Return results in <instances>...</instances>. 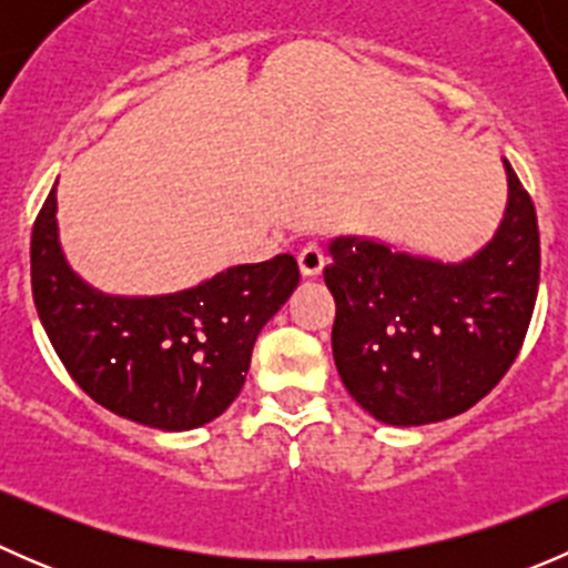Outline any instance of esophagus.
Masks as SVG:
<instances>
[{"label":"esophagus","mask_w":568,"mask_h":568,"mask_svg":"<svg viewBox=\"0 0 568 568\" xmlns=\"http://www.w3.org/2000/svg\"><path fill=\"white\" fill-rule=\"evenodd\" d=\"M296 261H300V272L302 277H318L321 268H324L326 257H324V250H321V244H307V247L300 250V255H296Z\"/></svg>","instance_id":"34e87169"}]
</instances>
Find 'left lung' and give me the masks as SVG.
Segmentation results:
<instances>
[{"label": "left lung", "mask_w": 568, "mask_h": 568, "mask_svg": "<svg viewBox=\"0 0 568 568\" xmlns=\"http://www.w3.org/2000/svg\"><path fill=\"white\" fill-rule=\"evenodd\" d=\"M491 242L443 263L363 236L329 242L332 357L352 398L390 426L448 420L478 404L523 348L538 294V222L511 164Z\"/></svg>", "instance_id": "obj_1"}]
</instances>
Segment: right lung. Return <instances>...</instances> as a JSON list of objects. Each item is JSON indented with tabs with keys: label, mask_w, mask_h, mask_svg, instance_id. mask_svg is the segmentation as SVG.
Returning a JSON list of instances; mask_svg holds the SVG:
<instances>
[{
	"label": "right lung",
	"mask_w": 568,
	"mask_h": 568,
	"mask_svg": "<svg viewBox=\"0 0 568 568\" xmlns=\"http://www.w3.org/2000/svg\"><path fill=\"white\" fill-rule=\"evenodd\" d=\"M32 296L71 379L120 417L189 432L242 393L257 332L300 285L294 255L244 263L164 296L84 283L57 236V183L32 227Z\"/></svg>",
	"instance_id": "1"
}]
</instances>
